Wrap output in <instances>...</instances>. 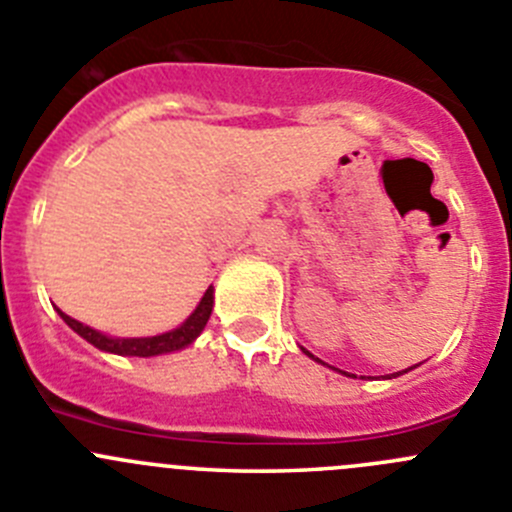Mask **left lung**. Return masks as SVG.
I'll list each match as a JSON object with an SVG mask.
<instances>
[{
    "instance_id": "left-lung-1",
    "label": "left lung",
    "mask_w": 512,
    "mask_h": 512,
    "mask_svg": "<svg viewBox=\"0 0 512 512\" xmlns=\"http://www.w3.org/2000/svg\"><path fill=\"white\" fill-rule=\"evenodd\" d=\"M307 352V350H305ZM307 355H310V352H307ZM310 357H315V355H310ZM315 360H317V357H315ZM408 370H413V367H408ZM408 370H405V372H408ZM398 375H403V372H398ZM398 375H395V377H398Z\"/></svg>"
}]
</instances>
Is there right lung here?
Wrapping results in <instances>:
<instances>
[{
	"label": "right lung",
	"instance_id": "1",
	"mask_svg": "<svg viewBox=\"0 0 512 512\" xmlns=\"http://www.w3.org/2000/svg\"><path fill=\"white\" fill-rule=\"evenodd\" d=\"M212 302H215V297H212V287H207V292H205V297L200 300V305L195 307V312H192V315L187 317V320L182 322L177 330L165 332V335H157V337H127V340H124V337H107V335H102V332H97V330H92V327L77 322L74 317L64 315L62 310H57V312L62 315V320L67 322L74 332H77V335H82L84 340L92 342V345L99 347V350L114 352V355L150 357V355H162V352L182 350V347L190 345V342L195 340L202 330H205L207 320H210Z\"/></svg>",
	"mask_w": 512,
	"mask_h": 512
}]
</instances>
